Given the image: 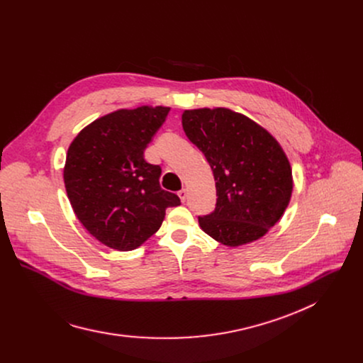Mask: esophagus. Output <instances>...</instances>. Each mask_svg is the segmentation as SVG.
I'll use <instances>...</instances> for the list:
<instances>
[{
    "instance_id": "34e87169",
    "label": "esophagus",
    "mask_w": 363,
    "mask_h": 363,
    "mask_svg": "<svg viewBox=\"0 0 363 363\" xmlns=\"http://www.w3.org/2000/svg\"><path fill=\"white\" fill-rule=\"evenodd\" d=\"M178 195H179L181 201H182V202H185V201H186V198H188V191L184 188V189H181V191L178 192Z\"/></svg>"
}]
</instances>
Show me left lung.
<instances>
[{
    "instance_id": "obj_1",
    "label": "left lung",
    "mask_w": 363,
    "mask_h": 363,
    "mask_svg": "<svg viewBox=\"0 0 363 363\" xmlns=\"http://www.w3.org/2000/svg\"><path fill=\"white\" fill-rule=\"evenodd\" d=\"M186 138L208 161L217 188L216 210L201 228L230 247L263 237L287 208L291 168L279 142L260 125L230 109L182 115Z\"/></svg>"
}]
</instances>
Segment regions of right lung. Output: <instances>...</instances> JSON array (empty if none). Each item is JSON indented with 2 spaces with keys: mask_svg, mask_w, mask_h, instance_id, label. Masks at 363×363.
Listing matches in <instances>:
<instances>
[{
  "mask_svg": "<svg viewBox=\"0 0 363 363\" xmlns=\"http://www.w3.org/2000/svg\"><path fill=\"white\" fill-rule=\"evenodd\" d=\"M169 108L122 109L86 126L72 142L65 167L67 196L79 221L101 244L119 251L157 233L181 199L161 188V167L143 152Z\"/></svg>",
  "mask_w": 363,
  "mask_h": 363,
  "instance_id": "right-lung-1",
  "label": "right lung"
}]
</instances>
